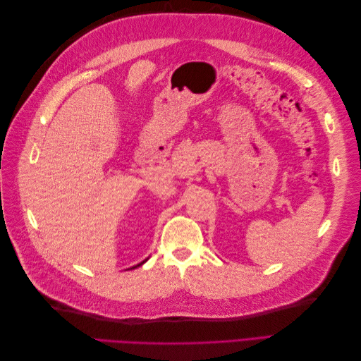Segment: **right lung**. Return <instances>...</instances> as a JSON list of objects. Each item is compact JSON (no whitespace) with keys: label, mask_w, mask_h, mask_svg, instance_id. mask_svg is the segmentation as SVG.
<instances>
[{"label":"right lung","mask_w":361,"mask_h":361,"mask_svg":"<svg viewBox=\"0 0 361 361\" xmlns=\"http://www.w3.org/2000/svg\"><path fill=\"white\" fill-rule=\"evenodd\" d=\"M146 260H147V259H146ZM146 260H143V262H141V264H138V265H135V267H133V268H130V269H134V268H137V267H140V265H143V264H145V262H146Z\"/></svg>","instance_id":"1"}]
</instances>
